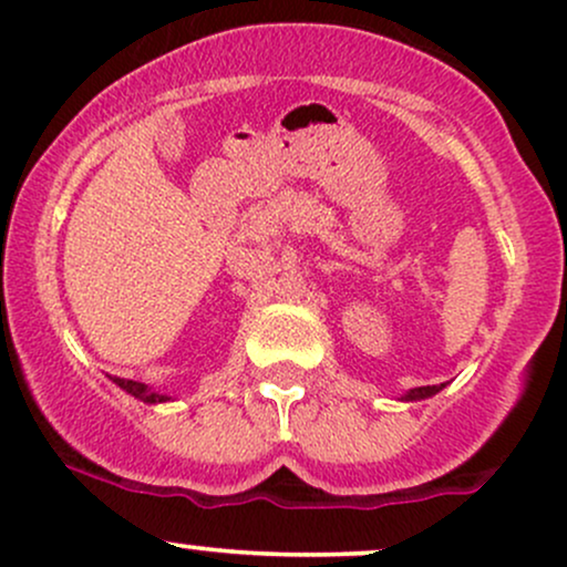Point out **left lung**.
<instances>
[{
  "label": "left lung",
  "instance_id": "8db88e82",
  "mask_svg": "<svg viewBox=\"0 0 567 567\" xmlns=\"http://www.w3.org/2000/svg\"><path fill=\"white\" fill-rule=\"evenodd\" d=\"M442 386H445V383H440V386H419V389H410V392L402 394L400 400H405V402H413V400H426V396H434V394H437Z\"/></svg>",
  "mask_w": 567,
  "mask_h": 567
}]
</instances>
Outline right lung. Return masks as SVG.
Here are the masks:
<instances>
[{
  "instance_id": "add662e5",
  "label": "right lung",
  "mask_w": 567,
  "mask_h": 567,
  "mask_svg": "<svg viewBox=\"0 0 567 567\" xmlns=\"http://www.w3.org/2000/svg\"><path fill=\"white\" fill-rule=\"evenodd\" d=\"M114 383L120 389H125L127 394H133L135 400L141 402H148V405H157V402H171V396L167 394H159L154 392L152 386H146V383H138V381H127V379H114Z\"/></svg>"
}]
</instances>
